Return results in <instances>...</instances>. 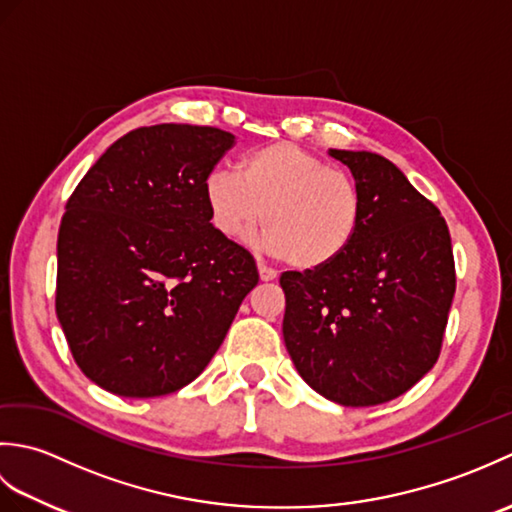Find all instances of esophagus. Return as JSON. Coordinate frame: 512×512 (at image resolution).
Here are the masks:
<instances>
[{"mask_svg": "<svg viewBox=\"0 0 512 512\" xmlns=\"http://www.w3.org/2000/svg\"><path fill=\"white\" fill-rule=\"evenodd\" d=\"M257 270H259V279H262V281H273V279H277V270L266 266V264H262V262L257 264Z\"/></svg>", "mask_w": 512, "mask_h": 512, "instance_id": "34e87169", "label": "esophagus"}]
</instances>
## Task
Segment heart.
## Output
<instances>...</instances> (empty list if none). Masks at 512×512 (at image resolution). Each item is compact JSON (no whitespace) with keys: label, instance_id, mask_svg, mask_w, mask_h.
<instances>
[{"label":"heart","instance_id":"b5f03b06","mask_svg":"<svg viewBox=\"0 0 512 512\" xmlns=\"http://www.w3.org/2000/svg\"><path fill=\"white\" fill-rule=\"evenodd\" d=\"M204 200L217 233L228 239L250 235L264 220L270 253L299 270L334 264L354 242L363 213L350 173L292 143L248 151L237 173L209 171Z\"/></svg>","mask_w":512,"mask_h":512}]
</instances>
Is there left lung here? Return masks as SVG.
<instances>
[{
    "label": "left lung",
    "instance_id": "left-lung-1",
    "mask_svg": "<svg viewBox=\"0 0 512 512\" xmlns=\"http://www.w3.org/2000/svg\"><path fill=\"white\" fill-rule=\"evenodd\" d=\"M361 189L350 248L319 270H288L284 341L297 372L343 407L383 405L436 365L455 295L438 206L387 158L332 149Z\"/></svg>",
    "mask_w": 512,
    "mask_h": 512
}]
</instances>
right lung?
<instances>
[{
	"label": "right lung",
	"mask_w": 512,
	"mask_h": 512,
	"mask_svg": "<svg viewBox=\"0 0 512 512\" xmlns=\"http://www.w3.org/2000/svg\"><path fill=\"white\" fill-rule=\"evenodd\" d=\"M235 145L162 123L118 138L65 204L54 308L76 365L127 398L189 385L257 286L253 255L217 233L204 178Z\"/></svg>",
	"instance_id": "obj_1"
}]
</instances>
